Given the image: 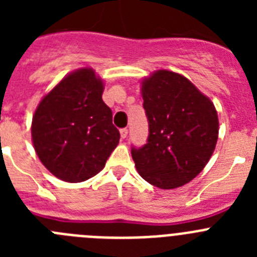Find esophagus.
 <instances>
[{
    "label": "esophagus",
    "instance_id": "obj_1",
    "mask_svg": "<svg viewBox=\"0 0 257 257\" xmlns=\"http://www.w3.org/2000/svg\"><path fill=\"white\" fill-rule=\"evenodd\" d=\"M119 134H121L122 139H124V138H127V134H128V130H127V128H121V130H119Z\"/></svg>",
    "mask_w": 257,
    "mask_h": 257
}]
</instances>
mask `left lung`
I'll return each mask as SVG.
<instances>
[{"instance_id": "1", "label": "left lung", "mask_w": 257, "mask_h": 257, "mask_svg": "<svg viewBox=\"0 0 257 257\" xmlns=\"http://www.w3.org/2000/svg\"><path fill=\"white\" fill-rule=\"evenodd\" d=\"M143 106L148 118L147 144L131 148L136 170L161 189L189 183L212 156L219 119L212 101L189 79L157 70L143 81Z\"/></svg>"}]
</instances>
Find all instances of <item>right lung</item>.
Here are the masks:
<instances>
[{"mask_svg": "<svg viewBox=\"0 0 257 257\" xmlns=\"http://www.w3.org/2000/svg\"><path fill=\"white\" fill-rule=\"evenodd\" d=\"M103 90L94 70L83 68L61 79L36 109V153L60 180L79 183L99 174L119 142Z\"/></svg>", "mask_w": 257, "mask_h": 257, "instance_id": "right-lung-1", "label": "right lung"}]
</instances>
